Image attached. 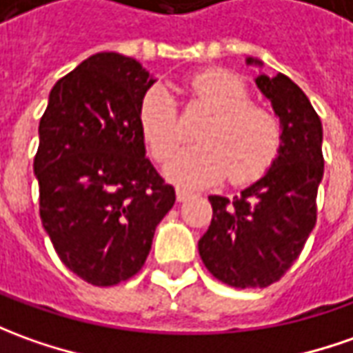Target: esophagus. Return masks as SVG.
Masks as SVG:
<instances>
[{
  "mask_svg": "<svg viewBox=\"0 0 353 353\" xmlns=\"http://www.w3.org/2000/svg\"><path fill=\"white\" fill-rule=\"evenodd\" d=\"M176 196H177V201H179V203H183V201H187V199H191V196H193V193H191V191H187V189H181V187H177Z\"/></svg>",
  "mask_w": 353,
  "mask_h": 353,
  "instance_id": "esophagus-1",
  "label": "esophagus"
}]
</instances>
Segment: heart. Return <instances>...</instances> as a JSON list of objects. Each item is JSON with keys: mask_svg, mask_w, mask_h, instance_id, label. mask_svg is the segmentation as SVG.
<instances>
[{"mask_svg": "<svg viewBox=\"0 0 353 353\" xmlns=\"http://www.w3.org/2000/svg\"><path fill=\"white\" fill-rule=\"evenodd\" d=\"M195 100L212 114L196 141L176 152L164 166L174 183L203 187L228 174L232 183L261 177L276 158L282 131L265 108L249 104V92L228 71H203L191 81ZM139 127L157 160H166L181 143V127L174 98L164 86L148 88L139 104Z\"/></svg>", "mask_w": 353, "mask_h": 353, "instance_id": "1", "label": "heart"}]
</instances>
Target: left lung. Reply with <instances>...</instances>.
<instances>
[{
    "mask_svg": "<svg viewBox=\"0 0 353 353\" xmlns=\"http://www.w3.org/2000/svg\"><path fill=\"white\" fill-rule=\"evenodd\" d=\"M247 65L263 67L247 57ZM255 85L280 119L282 141L267 174L234 199L210 195L212 222L199 239L208 272L234 288H267L299 257L317 222L323 179V125L303 90L286 75Z\"/></svg>",
    "mask_w": 353,
    "mask_h": 353,
    "instance_id": "left-lung-1",
    "label": "left lung"
}]
</instances>
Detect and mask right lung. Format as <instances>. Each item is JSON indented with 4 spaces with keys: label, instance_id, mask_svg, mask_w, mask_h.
I'll return each instance as SVG.
<instances>
[{
    "label": "right lung",
    "instance_id": "right-lung-1",
    "mask_svg": "<svg viewBox=\"0 0 353 353\" xmlns=\"http://www.w3.org/2000/svg\"><path fill=\"white\" fill-rule=\"evenodd\" d=\"M154 81L133 57L94 54L54 85L38 125L42 226L61 263L94 286L135 276L176 203L139 127Z\"/></svg>",
    "mask_w": 353,
    "mask_h": 353
}]
</instances>
